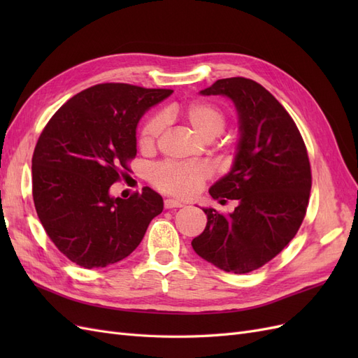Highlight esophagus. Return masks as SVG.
I'll use <instances>...</instances> for the list:
<instances>
[{
  "mask_svg": "<svg viewBox=\"0 0 358 358\" xmlns=\"http://www.w3.org/2000/svg\"><path fill=\"white\" fill-rule=\"evenodd\" d=\"M182 203L180 201H178V200H171V199H167L166 201H164V208L166 209H176V208H182Z\"/></svg>",
  "mask_w": 358,
  "mask_h": 358,
  "instance_id": "obj_1",
  "label": "esophagus"
}]
</instances>
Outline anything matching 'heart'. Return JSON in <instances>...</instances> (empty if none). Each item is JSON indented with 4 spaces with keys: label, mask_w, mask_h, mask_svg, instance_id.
Returning a JSON list of instances; mask_svg holds the SVG:
<instances>
[{
    "label": "heart",
    "mask_w": 358,
    "mask_h": 358,
    "mask_svg": "<svg viewBox=\"0 0 358 358\" xmlns=\"http://www.w3.org/2000/svg\"><path fill=\"white\" fill-rule=\"evenodd\" d=\"M173 116L185 122L194 133L204 140L220 136L227 125V115L220 106L210 101H191L173 110ZM164 128L159 116L148 117L138 133V146L143 152L154 150ZM212 176L208 162H159L150 169L149 180L152 185L170 196L188 199L197 194L204 182Z\"/></svg>",
    "instance_id": "b5f03b06"
}]
</instances>
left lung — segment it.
Instances as JSON below:
<instances>
[{"instance_id": "obj_1", "label": "left lung", "mask_w": 358, "mask_h": 358, "mask_svg": "<svg viewBox=\"0 0 358 358\" xmlns=\"http://www.w3.org/2000/svg\"><path fill=\"white\" fill-rule=\"evenodd\" d=\"M203 95H225L239 113L241 138L229 175L209 194L237 200L230 215L203 209L204 231L191 245L225 272L249 273L273 259L305 220L312 173L296 122L264 86L246 78L216 80Z\"/></svg>"}]
</instances>
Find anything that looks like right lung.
<instances>
[{
	"instance_id": "obj_1",
	"label": "right lung",
	"mask_w": 358,
	"mask_h": 358,
	"mask_svg": "<svg viewBox=\"0 0 358 358\" xmlns=\"http://www.w3.org/2000/svg\"><path fill=\"white\" fill-rule=\"evenodd\" d=\"M171 92L99 83L71 96L43 128L32 154V199L70 262L85 268L121 262L162 212V197L149 187L127 200L109 189L136 158L138 119Z\"/></svg>"
}]
</instances>
